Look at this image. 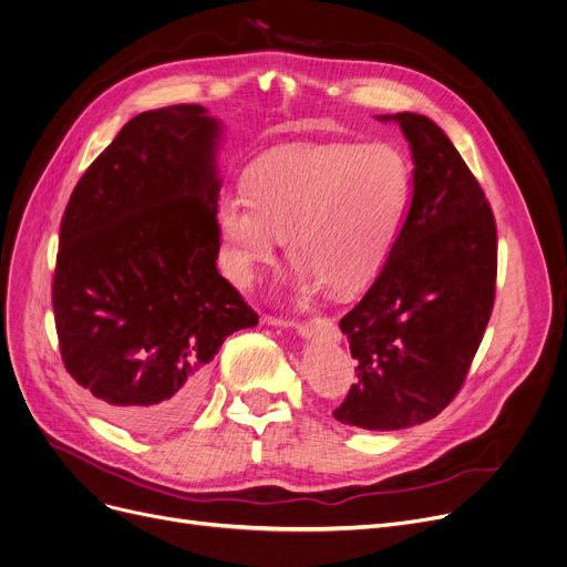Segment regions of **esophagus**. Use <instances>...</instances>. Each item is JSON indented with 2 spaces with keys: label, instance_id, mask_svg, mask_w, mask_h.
I'll return each mask as SVG.
<instances>
[{
  "label": "esophagus",
  "instance_id": "1",
  "mask_svg": "<svg viewBox=\"0 0 567 567\" xmlns=\"http://www.w3.org/2000/svg\"><path fill=\"white\" fill-rule=\"evenodd\" d=\"M266 324H272V327H290L295 329L299 336L303 338H313V336H336V327L327 320V318H316V320H309V322H290V320H277V318H266L264 320Z\"/></svg>",
  "mask_w": 567,
  "mask_h": 567
}]
</instances>
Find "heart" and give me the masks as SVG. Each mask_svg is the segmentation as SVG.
Wrapping results in <instances>:
<instances>
[{
    "mask_svg": "<svg viewBox=\"0 0 567 567\" xmlns=\"http://www.w3.org/2000/svg\"><path fill=\"white\" fill-rule=\"evenodd\" d=\"M411 186L409 161L383 143L284 147L256 163L247 195L234 190L217 202L225 270L249 288L286 238L299 297L324 286L357 292L393 251Z\"/></svg>",
    "mask_w": 567,
    "mask_h": 567,
    "instance_id": "1",
    "label": "heart"
}]
</instances>
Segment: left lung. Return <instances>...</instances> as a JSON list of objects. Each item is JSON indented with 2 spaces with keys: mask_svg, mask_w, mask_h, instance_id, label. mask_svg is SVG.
Returning a JSON list of instances; mask_svg holds the SVG:
<instances>
[{
  "mask_svg": "<svg viewBox=\"0 0 567 567\" xmlns=\"http://www.w3.org/2000/svg\"><path fill=\"white\" fill-rule=\"evenodd\" d=\"M398 122L413 154V199L385 266L340 320L357 377L342 424L398 431L439 415L461 390L488 327L497 227L474 174L433 120Z\"/></svg>",
  "mask_w": 567,
  "mask_h": 567,
  "instance_id": "obj_1",
  "label": "left lung"
}]
</instances>
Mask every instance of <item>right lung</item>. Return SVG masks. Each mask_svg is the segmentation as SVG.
<instances>
[{"label":"right lung","instance_id":"1","mask_svg":"<svg viewBox=\"0 0 567 567\" xmlns=\"http://www.w3.org/2000/svg\"><path fill=\"white\" fill-rule=\"evenodd\" d=\"M199 104L128 120L68 202L52 303L63 365L113 422L167 433L227 336L258 324L217 272V145Z\"/></svg>","mask_w":567,"mask_h":567}]
</instances>
